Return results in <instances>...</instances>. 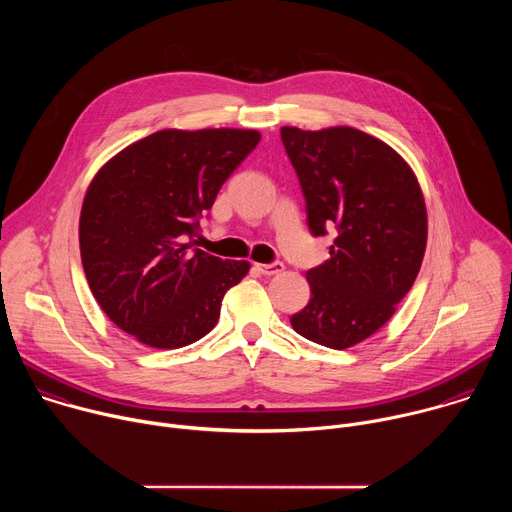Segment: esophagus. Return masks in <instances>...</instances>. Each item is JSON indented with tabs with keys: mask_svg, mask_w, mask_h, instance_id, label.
<instances>
[{
	"mask_svg": "<svg viewBox=\"0 0 512 512\" xmlns=\"http://www.w3.org/2000/svg\"><path fill=\"white\" fill-rule=\"evenodd\" d=\"M263 275H275L279 271H283V263L281 261H273V263H257L255 265Z\"/></svg>",
	"mask_w": 512,
	"mask_h": 512,
	"instance_id": "obj_1",
	"label": "esophagus"
}]
</instances>
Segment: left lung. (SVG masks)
Returning a JSON list of instances; mask_svg holds the SVG:
<instances>
[{
	"label": "left lung",
	"instance_id": "obj_1",
	"mask_svg": "<svg viewBox=\"0 0 512 512\" xmlns=\"http://www.w3.org/2000/svg\"><path fill=\"white\" fill-rule=\"evenodd\" d=\"M314 237L336 231L330 259L306 273L312 298L294 330L344 350L375 334L411 289L427 243L421 188L405 160L352 127H281Z\"/></svg>",
	"mask_w": 512,
	"mask_h": 512
}]
</instances>
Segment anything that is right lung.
Here are the masks:
<instances>
[{
	"label": "right lung",
	"instance_id": "right-lung-1",
	"mask_svg": "<svg viewBox=\"0 0 512 512\" xmlns=\"http://www.w3.org/2000/svg\"><path fill=\"white\" fill-rule=\"evenodd\" d=\"M259 139L253 129L156 131L91 182L79 227L83 269L109 320L141 344L200 340L247 275V261H223L188 241Z\"/></svg>",
	"mask_w": 512,
	"mask_h": 512
}]
</instances>
